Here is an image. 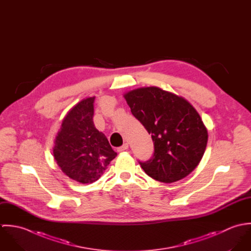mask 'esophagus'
<instances>
[{"label":"esophagus","mask_w":251,"mask_h":251,"mask_svg":"<svg viewBox=\"0 0 251 251\" xmlns=\"http://www.w3.org/2000/svg\"><path fill=\"white\" fill-rule=\"evenodd\" d=\"M128 149V144L126 143L124 144L123 146H121V147H119L118 148V151H126V150H127Z\"/></svg>","instance_id":"34e87169"}]
</instances>
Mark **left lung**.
I'll use <instances>...</instances> for the list:
<instances>
[{
  "label": "left lung",
  "instance_id": "1",
  "mask_svg": "<svg viewBox=\"0 0 251 251\" xmlns=\"http://www.w3.org/2000/svg\"><path fill=\"white\" fill-rule=\"evenodd\" d=\"M124 97L153 142V155L139 161L145 173L166 183L189 175L208 142V131L197 111L184 99L157 87L139 88Z\"/></svg>",
  "mask_w": 251,
  "mask_h": 251
}]
</instances>
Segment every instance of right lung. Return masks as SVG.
<instances>
[{
    "mask_svg": "<svg viewBox=\"0 0 251 251\" xmlns=\"http://www.w3.org/2000/svg\"><path fill=\"white\" fill-rule=\"evenodd\" d=\"M95 97L77 103L65 117L55 139L54 157L62 171L82 183L100 179L117 152L94 125Z\"/></svg>",
    "mask_w": 251,
    "mask_h": 251,
    "instance_id": "obj_1",
    "label": "right lung"
}]
</instances>
